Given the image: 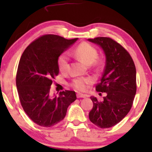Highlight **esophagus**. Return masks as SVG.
I'll return each mask as SVG.
<instances>
[{
  "label": "esophagus",
  "instance_id": "34e87169",
  "mask_svg": "<svg viewBox=\"0 0 152 152\" xmlns=\"http://www.w3.org/2000/svg\"><path fill=\"white\" fill-rule=\"evenodd\" d=\"M87 95L85 94H83V93H77V98H81V97H86Z\"/></svg>",
  "mask_w": 152,
  "mask_h": 152
}]
</instances>
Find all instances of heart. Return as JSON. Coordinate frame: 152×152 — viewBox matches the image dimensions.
I'll use <instances>...</instances> for the list:
<instances>
[{
	"instance_id": "obj_1",
	"label": "heart",
	"mask_w": 152,
	"mask_h": 152,
	"mask_svg": "<svg viewBox=\"0 0 152 152\" xmlns=\"http://www.w3.org/2000/svg\"><path fill=\"white\" fill-rule=\"evenodd\" d=\"M75 55L78 59L86 65L99 66L103 63L102 58L98 57V52L97 49L86 42L81 43L75 50ZM69 58L66 53H62L57 59V66L61 72H66L68 68ZM93 82L91 77H75L72 79L70 83V86L77 91H83L86 90L87 85Z\"/></svg>"
}]
</instances>
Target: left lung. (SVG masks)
I'll return each instance as SVG.
<instances>
[{"label":"left lung","instance_id":"1","mask_svg":"<svg viewBox=\"0 0 152 152\" xmlns=\"http://www.w3.org/2000/svg\"><path fill=\"white\" fill-rule=\"evenodd\" d=\"M88 40L104 52L105 68L95 88L107 94L102 101L91 97L93 107L89 119L99 128H109L121 121L132 107L136 93V66L127 50L113 39L96 37Z\"/></svg>","mask_w":152,"mask_h":152}]
</instances>
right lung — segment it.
Listing matches in <instances>:
<instances>
[{
    "label": "right lung",
    "instance_id": "add662e5",
    "mask_svg": "<svg viewBox=\"0 0 152 152\" xmlns=\"http://www.w3.org/2000/svg\"><path fill=\"white\" fill-rule=\"evenodd\" d=\"M77 40L43 35L22 54L16 77L18 97L24 111L39 126L51 127L61 122L68 106L77 99L72 91H61L59 97L50 95L53 81L59 74L58 57Z\"/></svg>",
    "mask_w": 152,
    "mask_h": 152
}]
</instances>
